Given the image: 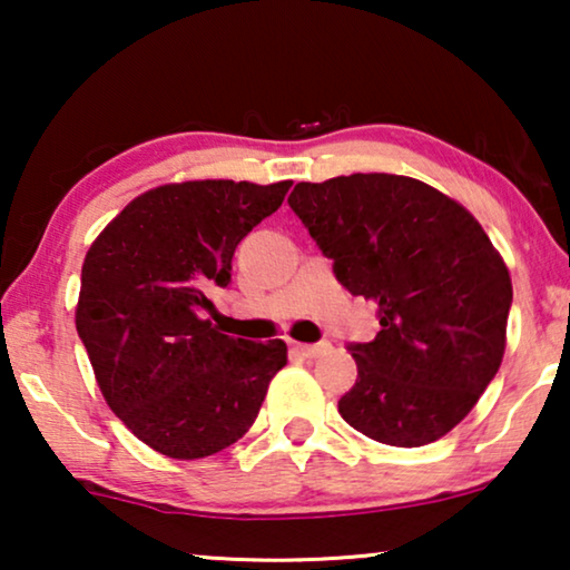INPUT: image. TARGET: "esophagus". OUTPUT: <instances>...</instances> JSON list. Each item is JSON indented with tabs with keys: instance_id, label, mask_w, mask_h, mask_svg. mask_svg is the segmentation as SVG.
<instances>
[{
	"instance_id": "obj_1",
	"label": "esophagus",
	"mask_w": 570,
	"mask_h": 570,
	"mask_svg": "<svg viewBox=\"0 0 570 570\" xmlns=\"http://www.w3.org/2000/svg\"><path fill=\"white\" fill-rule=\"evenodd\" d=\"M293 350L295 353H301L303 357H318L330 350V342H318V345H303V342H293Z\"/></svg>"
}]
</instances>
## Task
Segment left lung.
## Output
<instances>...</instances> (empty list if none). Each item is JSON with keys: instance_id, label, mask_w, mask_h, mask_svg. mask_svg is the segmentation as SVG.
I'll return each mask as SVG.
<instances>
[{"instance_id": "8db88e82", "label": "left lung", "mask_w": 570, "mask_h": 570, "mask_svg": "<svg viewBox=\"0 0 570 570\" xmlns=\"http://www.w3.org/2000/svg\"><path fill=\"white\" fill-rule=\"evenodd\" d=\"M287 205L381 330L347 350L340 415L389 446H425L462 423L501 368L513 301L482 225L433 186L394 174L295 184Z\"/></svg>"}]
</instances>
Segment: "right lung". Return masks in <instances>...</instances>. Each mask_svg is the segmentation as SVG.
<instances>
[{
	"label": "right lung",
	"instance_id": "right-lung-1",
	"mask_svg": "<svg viewBox=\"0 0 570 570\" xmlns=\"http://www.w3.org/2000/svg\"><path fill=\"white\" fill-rule=\"evenodd\" d=\"M291 181L166 184L131 199L92 240L75 324L114 415L170 459H202L254 425L287 363L283 340L248 342L202 318L230 283L236 246Z\"/></svg>",
	"mask_w": 570,
	"mask_h": 570
}]
</instances>
